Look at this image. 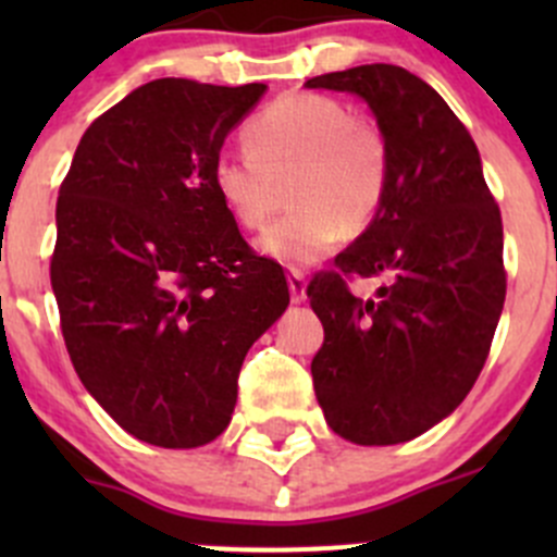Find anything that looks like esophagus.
Masks as SVG:
<instances>
[{"label":"esophagus","mask_w":557,"mask_h":557,"mask_svg":"<svg viewBox=\"0 0 557 557\" xmlns=\"http://www.w3.org/2000/svg\"><path fill=\"white\" fill-rule=\"evenodd\" d=\"M288 285H290V301H294V305L307 301V280H305V272H301V269H290Z\"/></svg>","instance_id":"1"}]
</instances>
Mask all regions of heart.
I'll list each match as a JSON object with an SVG mask.
<instances>
[{
    "label": "heart",
    "instance_id": "b5f03b06",
    "mask_svg": "<svg viewBox=\"0 0 557 557\" xmlns=\"http://www.w3.org/2000/svg\"><path fill=\"white\" fill-rule=\"evenodd\" d=\"M245 143L218 156L212 183L250 232L267 226L290 185L296 210L261 237V250L280 263L310 267L334 250L342 232H367L383 210L391 145L377 123L339 99L288 94L247 123Z\"/></svg>",
    "mask_w": 557,
    "mask_h": 557
}]
</instances>
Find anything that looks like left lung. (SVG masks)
I'll return each instance as SVG.
<instances>
[{
  "label": "left lung",
  "instance_id": "1",
  "mask_svg": "<svg viewBox=\"0 0 557 557\" xmlns=\"http://www.w3.org/2000/svg\"><path fill=\"white\" fill-rule=\"evenodd\" d=\"M307 88L367 99L391 145L383 210L307 285L325 334L314 396L345 440L398 445L447 418L485 367L507 296L502 210L471 134L418 75L363 64ZM358 276L388 283L358 300Z\"/></svg>",
  "mask_w": 557,
  "mask_h": 557
}]
</instances>
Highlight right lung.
Returning a JSON list of instances; mask_svg holds the SVG:
<instances>
[{
	"instance_id": "1",
	"label": "right lung",
	"mask_w": 557,
	"mask_h": 557,
	"mask_svg": "<svg viewBox=\"0 0 557 557\" xmlns=\"http://www.w3.org/2000/svg\"><path fill=\"white\" fill-rule=\"evenodd\" d=\"M263 83H145L83 134L55 205L50 285L77 377L156 447L226 431L252 342L288 307L283 267L245 243L212 166Z\"/></svg>"
}]
</instances>
